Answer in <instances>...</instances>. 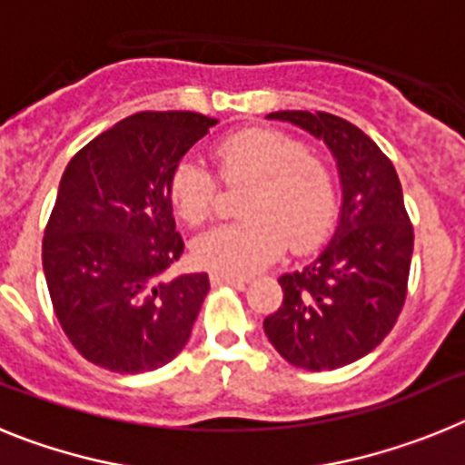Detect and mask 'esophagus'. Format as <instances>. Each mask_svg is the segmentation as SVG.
<instances>
[{"instance_id": "esophagus-1", "label": "esophagus", "mask_w": 465, "mask_h": 465, "mask_svg": "<svg viewBox=\"0 0 465 465\" xmlns=\"http://www.w3.org/2000/svg\"><path fill=\"white\" fill-rule=\"evenodd\" d=\"M246 282H249V279L240 277V274H228V272H213L212 274L213 286H219V283H240V286H244Z\"/></svg>"}]
</instances>
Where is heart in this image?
<instances>
[{
    "label": "heart",
    "mask_w": 465,
    "mask_h": 465,
    "mask_svg": "<svg viewBox=\"0 0 465 465\" xmlns=\"http://www.w3.org/2000/svg\"><path fill=\"white\" fill-rule=\"evenodd\" d=\"M213 155L228 183H249L237 223L207 230L193 253L209 270L249 274L289 249L302 253L322 244L338 213V191L328 165L298 139L277 130H240L216 142ZM216 176L195 158L176 163L170 200L188 223H203L216 203Z\"/></svg>",
    "instance_id": "b5f03b06"
}]
</instances>
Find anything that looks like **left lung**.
Here are the masks:
<instances>
[{"label":"left lung","mask_w":465,"mask_h":465,"mask_svg":"<svg viewBox=\"0 0 465 465\" xmlns=\"http://www.w3.org/2000/svg\"><path fill=\"white\" fill-rule=\"evenodd\" d=\"M268 118L323 139L338 163L342 207L323 252L279 277L283 302L262 328L295 368L335 371L371 354L398 322L414 230L396 167L363 130L323 111H274Z\"/></svg>","instance_id":"1"}]
</instances>
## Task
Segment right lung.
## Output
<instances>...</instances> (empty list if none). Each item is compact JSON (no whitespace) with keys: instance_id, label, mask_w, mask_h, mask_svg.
Instances as JSON below:
<instances>
[{"instance_id":"add662e5","label":"right lung","mask_w":465,"mask_h":465,"mask_svg":"<svg viewBox=\"0 0 465 465\" xmlns=\"http://www.w3.org/2000/svg\"><path fill=\"white\" fill-rule=\"evenodd\" d=\"M216 123L193 111H142L69 160L41 261L57 322L90 363L149 372L191 338L209 277L163 279L183 253L170 174Z\"/></svg>"}]
</instances>
